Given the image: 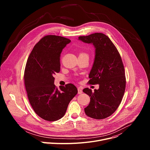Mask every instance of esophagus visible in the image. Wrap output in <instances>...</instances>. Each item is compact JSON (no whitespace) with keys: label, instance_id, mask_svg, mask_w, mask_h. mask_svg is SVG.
<instances>
[{"label":"esophagus","instance_id":"obj_1","mask_svg":"<svg viewBox=\"0 0 150 150\" xmlns=\"http://www.w3.org/2000/svg\"><path fill=\"white\" fill-rule=\"evenodd\" d=\"M82 90H81V88H78V94H82Z\"/></svg>","mask_w":150,"mask_h":150}]
</instances>
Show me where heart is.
I'll return each instance as SVG.
<instances>
[{
  "instance_id": "heart-1",
  "label": "heart",
  "mask_w": 150,
  "mask_h": 150,
  "mask_svg": "<svg viewBox=\"0 0 150 150\" xmlns=\"http://www.w3.org/2000/svg\"><path fill=\"white\" fill-rule=\"evenodd\" d=\"M80 55H84V56H88V54H86V53H82L80 54Z\"/></svg>"
}]
</instances>
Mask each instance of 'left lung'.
<instances>
[{
	"label": "left lung",
	"mask_w": 150,
	"mask_h": 150,
	"mask_svg": "<svg viewBox=\"0 0 150 150\" xmlns=\"http://www.w3.org/2000/svg\"><path fill=\"white\" fill-rule=\"evenodd\" d=\"M78 40L92 44L95 48L88 82L99 85V88L94 92L88 88L83 90L90 97L85 113L95 119H105L116 110L125 90V73L120 55L110 39L103 33L80 36Z\"/></svg>",
	"instance_id": "left-lung-1"
}]
</instances>
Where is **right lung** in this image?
Segmentation results:
<instances>
[{
    "instance_id": "right-lung-1",
    "label": "right lung",
    "mask_w": 150,
    "mask_h": 150,
    "mask_svg": "<svg viewBox=\"0 0 150 150\" xmlns=\"http://www.w3.org/2000/svg\"><path fill=\"white\" fill-rule=\"evenodd\" d=\"M70 42L60 36H45L34 46L27 62L24 79L29 101L35 113L47 121L61 119L78 93L72 83L60 89L54 84L53 75L60 69V54Z\"/></svg>"
}]
</instances>
